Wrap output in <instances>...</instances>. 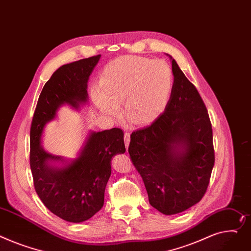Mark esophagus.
Wrapping results in <instances>:
<instances>
[{
    "instance_id": "esophagus-1",
    "label": "esophagus",
    "mask_w": 251,
    "mask_h": 251,
    "mask_svg": "<svg viewBox=\"0 0 251 251\" xmlns=\"http://www.w3.org/2000/svg\"><path fill=\"white\" fill-rule=\"evenodd\" d=\"M124 141H125V146H126V148H128L129 142H130V133L125 132V134H124Z\"/></svg>"
}]
</instances>
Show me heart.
<instances>
[{
  "label": "heart",
  "instance_id": "1",
  "mask_svg": "<svg viewBox=\"0 0 251 251\" xmlns=\"http://www.w3.org/2000/svg\"><path fill=\"white\" fill-rule=\"evenodd\" d=\"M173 86L174 73L165 61L126 55L106 66L101 88H94L93 98L103 113L112 116L124 103V114L131 124L147 125L168 106Z\"/></svg>",
  "mask_w": 251,
  "mask_h": 251
}]
</instances>
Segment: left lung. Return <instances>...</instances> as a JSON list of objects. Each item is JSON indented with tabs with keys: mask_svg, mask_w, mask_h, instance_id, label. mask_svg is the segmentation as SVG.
<instances>
[{
	"mask_svg": "<svg viewBox=\"0 0 251 251\" xmlns=\"http://www.w3.org/2000/svg\"><path fill=\"white\" fill-rule=\"evenodd\" d=\"M172 64L175 79L168 106L151 125L132 132L128 147L150 205L164 215L201 201L215 162L205 103L173 58Z\"/></svg>",
	"mask_w": 251,
	"mask_h": 251,
	"instance_id": "left-lung-1",
	"label": "left lung"
}]
</instances>
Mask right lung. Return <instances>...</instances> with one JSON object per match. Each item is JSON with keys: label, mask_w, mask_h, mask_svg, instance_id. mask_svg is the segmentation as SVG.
<instances>
[{"label": "right lung", "mask_w": 251, "mask_h": 251, "mask_svg": "<svg viewBox=\"0 0 251 251\" xmlns=\"http://www.w3.org/2000/svg\"><path fill=\"white\" fill-rule=\"evenodd\" d=\"M101 55L64 64L44 85L30 128V168L35 191L59 218L79 223L93 217L104 205L105 189L111 176V159L125 152L124 133L119 128L92 132L79 156L61 169L48 160H63L44 151L40 139L45 124L55 118L58 108H78L88 101V80Z\"/></svg>", "instance_id": "add662e5"}]
</instances>
